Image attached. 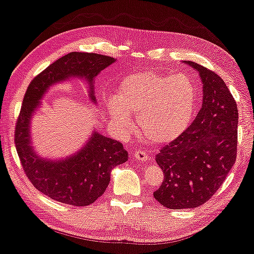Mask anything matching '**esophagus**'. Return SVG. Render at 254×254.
<instances>
[{"instance_id": "obj_1", "label": "esophagus", "mask_w": 254, "mask_h": 254, "mask_svg": "<svg viewBox=\"0 0 254 254\" xmlns=\"http://www.w3.org/2000/svg\"><path fill=\"white\" fill-rule=\"evenodd\" d=\"M132 157L134 159H137V160H140V161H143V162L147 161L148 159H150V158H148V154L145 151H143V150L134 151L133 153H132Z\"/></svg>"}]
</instances>
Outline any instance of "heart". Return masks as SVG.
Segmentation results:
<instances>
[{"label":"heart","instance_id":"1","mask_svg":"<svg viewBox=\"0 0 254 254\" xmlns=\"http://www.w3.org/2000/svg\"><path fill=\"white\" fill-rule=\"evenodd\" d=\"M197 103V88L186 74L144 70L121 80L116 96L107 100L110 116L122 130H131L129 113L151 144H167L186 130Z\"/></svg>","mask_w":254,"mask_h":254}]
</instances>
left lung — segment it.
I'll return each instance as SVG.
<instances>
[{"mask_svg": "<svg viewBox=\"0 0 254 254\" xmlns=\"http://www.w3.org/2000/svg\"><path fill=\"white\" fill-rule=\"evenodd\" d=\"M186 63L200 73L203 103L187 129L155 155L164 180L153 196L168 209L196 208L210 200L237 158L238 108L232 94L215 72Z\"/></svg>", "mask_w": 254, "mask_h": 254, "instance_id": "obj_1", "label": "left lung"}]
</instances>
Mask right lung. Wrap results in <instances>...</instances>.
<instances>
[{
  "mask_svg": "<svg viewBox=\"0 0 254 254\" xmlns=\"http://www.w3.org/2000/svg\"><path fill=\"white\" fill-rule=\"evenodd\" d=\"M113 63L114 58L102 54L70 52L35 76L26 89L16 122V150L33 187L52 200L76 207L94 203L106 191L110 171L127 160V152L122 143L96 131L76 154L65 160L39 158L30 139V121L47 88L70 76L83 77L90 87V100L95 102L94 77Z\"/></svg>",
  "mask_w": 254,
  "mask_h": 254,
  "instance_id": "obj_1",
  "label": "right lung"
}]
</instances>
